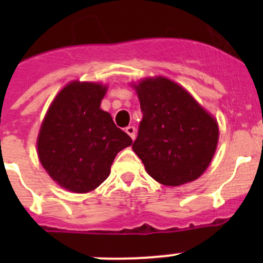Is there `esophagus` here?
<instances>
[{
	"label": "esophagus",
	"mask_w": 263,
	"mask_h": 263,
	"mask_svg": "<svg viewBox=\"0 0 263 263\" xmlns=\"http://www.w3.org/2000/svg\"><path fill=\"white\" fill-rule=\"evenodd\" d=\"M125 132H126V133L129 134L130 138H132V139L136 138V127H134V126H127Z\"/></svg>",
	"instance_id": "obj_1"
}]
</instances>
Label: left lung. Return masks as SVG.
<instances>
[{
    "label": "left lung",
    "mask_w": 263,
    "mask_h": 263,
    "mask_svg": "<svg viewBox=\"0 0 263 263\" xmlns=\"http://www.w3.org/2000/svg\"><path fill=\"white\" fill-rule=\"evenodd\" d=\"M130 85L143 113L133 152L148 175L171 187L200 178L217 148V120L168 78L153 76Z\"/></svg>",
    "instance_id": "obj_1"
}]
</instances>
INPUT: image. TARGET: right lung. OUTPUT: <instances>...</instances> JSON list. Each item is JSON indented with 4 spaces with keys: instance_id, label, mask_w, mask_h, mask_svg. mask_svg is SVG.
Returning <instances> with one entry per match:
<instances>
[{
    "instance_id": "right-lung-1",
    "label": "right lung",
    "mask_w": 263,
    "mask_h": 263,
    "mask_svg": "<svg viewBox=\"0 0 263 263\" xmlns=\"http://www.w3.org/2000/svg\"><path fill=\"white\" fill-rule=\"evenodd\" d=\"M108 85L73 80L53 97L36 138V153L46 173L69 192L95 191L132 138L100 108Z\"/></svg>"
}]
</instances>
